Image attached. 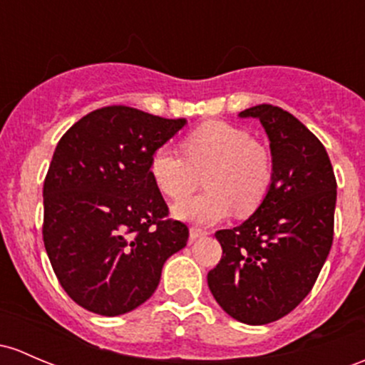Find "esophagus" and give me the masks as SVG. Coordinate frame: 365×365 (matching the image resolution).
Returning a JSON list of instances; mask_svg holds the SVG:
<instances>
[{
  "instance_id": "esophagus-1",
  "label": "esophagus",
  "mask_w": 365,
  "mask_h": 365,
  "mask_svg": "<svg viewBox=\"0 0 365 365\" xmlns=\"http://www.w3.org/2000/svg\"><path fill=\"white\" fill-rule=\"evenodd\" d=\"M206 232L205 229H199V227H190V241H195V240H199V237H202V236H206Z\"/></svg>"
}]
</instances>
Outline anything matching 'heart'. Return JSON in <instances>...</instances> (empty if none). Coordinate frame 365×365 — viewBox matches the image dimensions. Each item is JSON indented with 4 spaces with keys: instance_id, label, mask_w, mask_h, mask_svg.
Wrapping results in <instances>:
<instances>
[{
    "instance_id": "1",
    "label": "heart",
    "mask_w": 365,
    "mask_h": 365,
    "mask_svg": "<svg viewBox=\"0 0 365 365\" xmlns=\"http://www.w3.org/2000/svg\"><path fill=\"white\" fill-rule=\"evenodd\" d=\"M183 153L160 147L150 159V175L170 199L189 195L205 175L206 192L175 206L182 220L215 224L236 208L247 215L259 208L269 190L273 168L266 148L245 129L227 122H206L183 140Z\"/></svg>"
}]
</instances>
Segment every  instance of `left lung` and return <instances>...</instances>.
<instances>
[{"label": "left lung", "mask_w": 365, "mask_h": 365, "mask_svg": "<svg viewBox=\"0 0 365 365\" xmlns=\"http://www.w3.org/2000/svg\"><path fill=\"white\" fill-rule=\"evenodd\" d=\"M240 117L262 124L273 178L250 218L215 234L222 259L208 287L229 317L264 325L312 292L332 247L337 185L325 147L292 113L257 105Z\"/></svg>", "instance_id": "obj_1"}]
</instances>
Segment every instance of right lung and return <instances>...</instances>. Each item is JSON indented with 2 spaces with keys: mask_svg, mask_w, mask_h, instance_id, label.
I'll use <instances>...</instances> for the list:
<instances>
[{
  "mask_svg": "<svg viewBox=\"0 0 365 365\" xmlns=\"http://www.w3.org/2000/svg\"><path fill=\"white\" fill-rule=\"evenodd\" d=\"M185 122L105 106L57 143L43 183V243L61 287L82 308L103 317L133 312L187 245L189 229L168 218L150 175L153 152Z\"/></svg>",
  "mask_w": 365,
  "mask_h": 365,
  "instance_id": "obj_1",
  "label": "right lung"
}]
</instances>
